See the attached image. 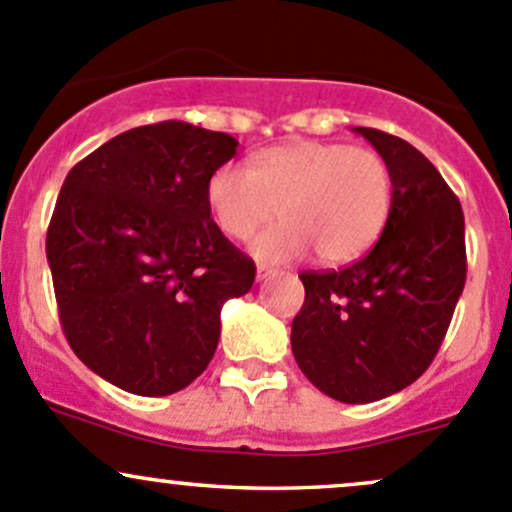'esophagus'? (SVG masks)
I'll return each mask as SVG.
<instances>
[{"mask_svg": "<svg viewBox=\"0 0 512 512\" xmlns=\"http://www.w3.org/2000/svg\"><path fill=\"white\" fill-rule=\"evenodd\" d=\"M272 270L270 267H265V265H257V282H265L267 277H272Z\"/></svg>", "mask_w": 512, "mask_h": 512, "instance_id": "34e87169", "label": "esophagus"}]
</instances>
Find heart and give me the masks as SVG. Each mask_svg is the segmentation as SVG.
I'll list each match as a JSON object with an SVG mask.
<instances>
[{"label": "heart", "mask_w": 512, "mask_h": 512, "mask_svg": "<svg viewBox=\"0 0 512 512\" xmlns=\"http://www.w3.org/2000/svg\"><path fill=\"white\" fill-rule=\"evenodd\" d=\"M206 203L228 238L247 240L277 215L282 223L252 240L270 265L304 260L311 250L328 267L360 260L383 233L392 208L387 161L346 142H301L265 149L252 169L223 164L208 176Z\"/></svg>", "instance_id": "1"}]
</instances>
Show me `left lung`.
Here are the masks:
<instances>
[{"instance_id":"1","label":"left lung","mask_w":512,"mask_h":512,"mask_svg":"<svg viewBox=\"0 0 512 512\" xmlns=\"http://www.w3.org/2000/svg\"><path fill=\"white\" fill-rule=\"evenodd\" d=\"M387 161L392 208L373 250L338 272H304L292 353L311 385L363 405L412 385L437 355L466 282L464 211L410 142L353 127Z\"/></svg>"}]
</instances>
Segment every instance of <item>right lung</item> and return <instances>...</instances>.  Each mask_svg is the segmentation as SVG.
Returning a JSON list of instances; mask_svg holds the SVG:
<instances>
[{
	"label": "right lung",
	"mask_w": 512,
	"mask_h": 512,
	"mask_svg": "<svg viewBox=\"0 0 512 512\" xmlns=\"http://www.w3.org/2000/svg\"><path fill=\"white\" fill-rule=\"evenodd\" d=\"M238 139L188 122L134 127L75 164L46 257L73 353L144 397L191 385L211 363L220 309L250 292L255 262L211 220L206 181Z\"/></svg>",
	"instance_id": "right-lung-1"
}]
</instances>
